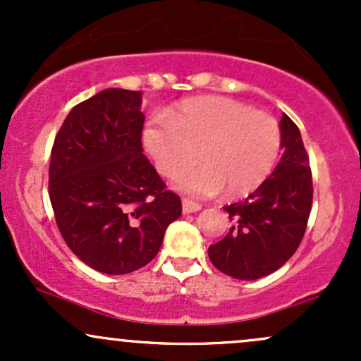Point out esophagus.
<instances>
[{"instance_id":"1","label":"esophagus","mask_w":361,"mask_h":361,"mask_svg":"<svg viewBox=\"0 0 361 361\" xmlns=\"http://www.w3.org/2000/svg\"><path fill=\"white\" fill-rule=\"evenodd\" d=\"M181 204H183V214H193V212H198V210L202 209L200 204L190 200V198H183V200H181Z\"/></svg>"}]
</instances>
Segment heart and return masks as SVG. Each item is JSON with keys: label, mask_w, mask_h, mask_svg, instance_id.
Listing matches in <instances>:
<instances>
[{"label": "heart", "mask_w": 361, "mask_h": 361, "mask_svg": "<svg viewBox=\"0 0 361 361\" xmlns=\"http://www.w3.org/2000/svg\"><path fill=\"white\" fill-rule=\"evenodd\" d=\"M147 123L144 142L157 169L176 176V185L195 197H210L224 188L231 198L258 190L275 168L281 132L271 115L226 97L186 100Z\"/></svg>", "instance_id": "1"}]
</instances>
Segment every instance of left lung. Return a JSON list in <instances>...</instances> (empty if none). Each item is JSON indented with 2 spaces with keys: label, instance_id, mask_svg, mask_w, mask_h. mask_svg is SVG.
Returning a JSON list of instances; mask_svg holds the SVG:
<instances>
[{
  "label": "left lung",
  "instance_id": "left-lung-1",
  "mask_svg": "<svg viewBox=\"0 0 361 361\" xmlns=\"http://www.w3.org/2000/svg\"><path fill=\"white\" fill-rule=\"evenodd\" d=\"M281 161L246 200L226 205L229 234L209 247L217 270L238 280H256L279 270L297 251L312 209V171L300 130L288 115L280 120Z\"/></svg>",
  "mask_w": 361,
  "mask_h": 361
}]
</instances>
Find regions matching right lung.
Segmentation results:
<instances>
[{
	"label": "right lung",
	"mask_w": 361,
	"mask_h": 361,
	"mask_svg": "<svg viewBox=\"0 0 361 361\" xmlns=\"http://www.w3.org/2000/svg\"><path fill=\"white\" fill-rule=\"evenodd\" d=\"M140 91L110 88L78 103L51 151L49 197L59 233L109 275L146 267L181 215V200L142 154Z\"/></svg>",
	"instance_id": "1"
}]
</instances>
